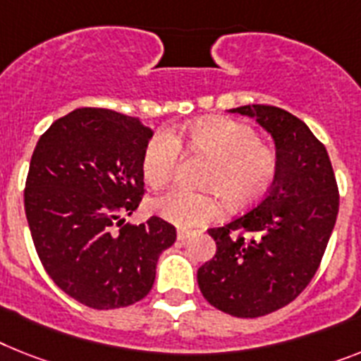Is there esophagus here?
I'll list each match as a JSON object with an SVG mask.
<instances>
[{
    "label": "esophagus",
    "instance_id": "esophagus-1",
    "mask_svg": "<svg viewBox=\"0 0 361 361\" xmlns=\"http://www.w3.org/2000/svg\"><path fill=\"white\" fill-rule=\"evenodd\" d=\"M193 236V231H188V228H178L177 231V240L178 241H186L188 238Z\"/></svg>",
    "mask_w": 361,
    "mask_h": 361
}]
</instances>
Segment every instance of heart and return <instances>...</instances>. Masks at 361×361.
<instances>
[{
    "mask_svg": "<svg viewBox=\"0 0 361 361\" xmlns=\"http://www.w3.org/2000/svg\"><path fill=\"white\" fill-rule=\"evenodd\" d=\"M188 149L210 157L201 173L204 190L175 186L153 201L154 212L177 227H199L221 216L223 201L232 208L255 207L279 177V154L258 140L252 127L227 118H204L183 129ZM168 130L151 136L142 154V173L151 186L173 177L180 144Z\"/></svg>",
    "mask_w": 361,
    "mask_h": 361,
    "instance_id": "1",
    "label": "heart"
}]
</instances>
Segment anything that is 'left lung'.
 <instances>
[{
  "mask_svg": "<svg viewBox=\"0 0 361 361\" xmlns=\"http://www.w3.org/2000/svg\"><path fill=\"white\" fill-rule=\"evenodd\" d=\"M275 140L279 177L255 208L208 228L217 251L199 267L202 297L234 317H262L290 305L314 279L334 231L338 183L329 153L305 121L269 105L231 109Z\"/></svg>",
  "mask_w": 361,
  "mask_h": 361,
  "instance_id": "obj_1",
  "label": "left lung"
}]
</instances>
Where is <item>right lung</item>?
I'll use <instances>...</instances> for the list:
<instances>
[{
	"label": "right lung",
	"mask_w": 361,
	"mask_h": 361,
	"mask_svg": "<svg viewBox=\"0 0 361 361\" xmlns=\"http://www.w3.org/2000/svg\"><path fill=\"white\" fill-rule=\"evenodd\" d=\"M153 130L109 109H77L38 140L25 216L42 266L94 310L134 305L151 291L160 252L177 240L162 217L129 225L144 195L142 154Z\"/></svg>",
	"instance_id": "obj_1"
}]
</instances>
